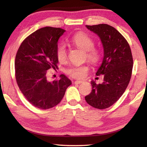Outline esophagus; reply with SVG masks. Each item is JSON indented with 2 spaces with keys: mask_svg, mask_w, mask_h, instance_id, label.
Wrapping results in <instances>:
<instances>
[{
  "mask_svg": "<svg viewBox=\"0 0 147 147\" xmlns=\"http://www.w3.org/2000/svg\"><path fill=\"white\" fill-rule=\"evenodd\" d=\"M84 82L83 81H81V80H76L75 82H74V84H82Z\"/></svg>",
  "mask_w": 147,
  "mask_h": 147,
  "instance_id": "obj_1",
  "label": "esophagus"
}]
</instances>
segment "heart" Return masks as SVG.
<instances>
[{
  "label": "heart",
  "instance_id": "heart-1",
  "mask_svg": "<svg viewBox=\"0 0 147 147\" xmlns=\"http://www.w3.org/2000/svg\"><path fill=\"white\" fill-rule=\"evenodd\" d=\"M69 43L78 49L86 51L85 58L93 65L99 63L101 59V53L98 49L94 48L93 39L88 34L78 33L69 39ZM56 57L61 63L65 62L67 59V51L63 44L59 45L56 49ZM89 71L88 65H75L65 69V73L74 78L82 79L87 76Z\"/></svg>",
  "mask_w": 147,
  "mask_h": 147
}]
</instances>
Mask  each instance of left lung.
<instances>
[{
  "mask_svg": "<svg viewBox=\"0 0 147 147\" xmlns=\"http://www.w3.org/2000/svg\"><path fill=\"white\" fill-rule=\"evenodd\" d=\"M98 35L104 48V58L96 75L103 74L104 82L91 81L92 91L85 96L88 104L97 109L108 108L123 95L130 82L133 58L130 45L120 32L106 24L86 25Z\"/></svg>",
  "mask_w": 147,
  "mask_h": 147,
  "instance_id": "obj_1",
  "label": "left lung"
}]
</instances>
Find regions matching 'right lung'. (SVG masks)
Returning a JSON list of instances; mask_svg holds the SVG:
<instances>
[{
    "label": "right lung",
    "mask_w": 147,
    "mask_h": 147,
    "mask_svg": "<svg viewBox=\"0 0 147 147\" xmlns=\"http://www.w3.org/2000/svg\"><path fill=\"white\" fill-rule=\"evenodd\" d=\"M65 32L51 26L39 29L24 39L17 52L15 73L17 85L36 108L47 109L56 106L71 84L64 74L51 82L47 79V70L58 67V41Z\"/></svg>",
    "instance_id": "1"
}]
</instances>
